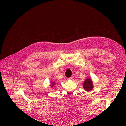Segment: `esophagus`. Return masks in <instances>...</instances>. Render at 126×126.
Wrapping results in <instances>:
<instances>
[{"label": "esophagus", "instance_id": "obj_1", "mask_svg": "<svg viewBox=\"0 0 126 126\" xmlns=\"http://www.w3.org/2000/svg\"><path fill=\"white\" fill-rule=\"evenodd\" d=\"M68 79L70 80H72H72H74V77L71 76V77H69V78H68Z\"/></svg>", "mask_w": 126, "mask_h": 126}]
</instances>
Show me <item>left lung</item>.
I'll use <instances>...</instances> for the list:
<instances>
[{
    "label": "left lung",
    "instance_id": "1",
    "mask_svg": "<svg viewBox=\"0 0 126 126\" xmlns=\"http://www.w3.org/2000/svg\"><path fill=\"white\" fill-rule=\"evenodd\" d=\"M83 87L84 90L86 91H89L92 90L94 88L92 80L90 78H87L83 83Z\"/></svg>",
    "mask_w": 126,
    "mask_h": 126
}]
</instances>
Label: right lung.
<instances>
[{
  "mask_svg": "<svg viewBox=\"0 0 126 126\" xmlns=\"http://www.w3.org/2000/svg\"><path fill=\"white\" fill-rule=\"evenodd\" d=\"M51 87H54L55 85V82H51Z\"/></svg>",
  "mask_w": 126,
  "mask_h": 126,
  "instance_id": "obj_1",
  "label": "right lung"
}]
</instances>
